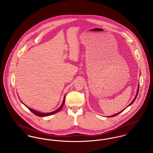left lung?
I'll use <instances>...</instances> for the list:
<instances>
[{"instance_id":"obj_1","label":"left lung","mask_w":153,"mask_h":153,"mask_svg":"<svg viewBox=\"0 0 153 153\" xmlns=\"http://www.w3.org/2000/svg\"><path fill=\"white\" fill-rule=\"evenodd\" d=\"M139 84H138V86H137V92H136V95H135V97L134 98V100L132 101V102L128 105V106H127V107L126 108H128V106H131L134 102V101L135 100V99H136V97H137V94H138V92H139ZM126 108H125L124 109H123V110H121V111H120V112H118V113H116V114H113V115H112V116H108V117H114V116H117V114H120V113H121L122 111H123L125 109H126Z\"/></svg>"}]
</instances>
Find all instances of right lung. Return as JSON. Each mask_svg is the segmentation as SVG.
Instances as JSON below:
<instances>
[{"label":"right lung","instance_id":"1","mask_svg":"<svg viewBox=\"0 0 153 153\" xmlns=\"http://www.w3.org/2000/svg\"><path fill=\"white\" fill-rule=\"evenodd\" d=\"M65 96H66V95L64 96V98H63V102H62V105H61V106L59 107V108H58V109H56V110H54L53 111H51V112H50V113H42V112H40V111H36L35 110H33V109H32V108H29V107H28L25 104H24L21 100V102H22V103H23L27 108L30 111H32L33 114H35V115L36 116H39V117H46V116H51V115H53V114H54L55 113H57V112H58L59 111H60L61 110V108H62L63 107V105H64V103H65Z\"/></svg>","mask_w":153,"mask_h":153}]
</instances>
